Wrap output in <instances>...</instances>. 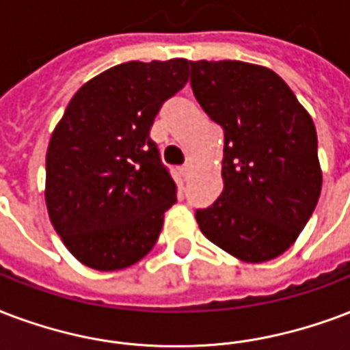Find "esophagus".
Segmentation results:
<instances>
[{"label": "esophagus", "mask_w": 350, "mask_h": 350, "mask_svg": "<svg viewBox=\"0 0 350 350\" xmlns=\"http://www.w3.org/2000/svg\"><path fill=\"white\" fill-rule=\"evenodd\" d=\"M181 174H183V178H191V174H193V165L191 163H185L183 167H181Z\"/></svg>", "instance_id": "obj_1"}]
</instances>
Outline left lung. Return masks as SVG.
I'll list each match as a JSON object with an SVG mask.
<instances>
[{
    "instance_id": "obj_1",
    "label": "left lung",
    "mask_w": 350,
    "mask_h": 350,
    "mask_svg": "<svg viewBox=\"0 0 350 350\" xmlns=\"http://www.w3.org/2000/svg\"><path fill=\"white\" fill-rule=\"evenodd\" d=\"M189 64L194 97L224 130V191L196 209L200 229L240 260H271L295 242L319 200L314 121L271 69Z\"/></svg>"
}]
</instances>
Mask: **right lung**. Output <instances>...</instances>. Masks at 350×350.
Returning a JSON list of instances; mask_svg holds the SVG:
<instances>
[{"label": "right lung", "instance_id": "obj_1", "mask_svg": "<svg viewBox=\"0 0 350 350\" xmlns=\"http://www.w3.org/2000/svg\"><path fill=\"white\" fill-rule=\"evenodd\" d=\"M189 62H124L75 93L51 135L45 202L68 250L93 270L132 266L156 244L176 183L150 137Z\"/></svg>", "mask_w": 350, "mask_h": 350}]
</instances>
